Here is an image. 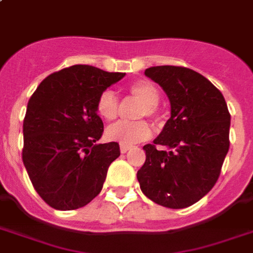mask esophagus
Segmentation results:
<instances>
[{
  "label": "esophagus",
  "instance_id": "1",
  "mask_svg": "<svg viewBox=\"0 0 253 253\" xmlns=\"http://www.w3.org/2000/svg\"><path fill=\"white\" fill-rule=\"evenodd\" d=\"M128 150H130V147H128V146H123V144L121 146V152H122V154H126Z\"/></svg>",
  "mask_w": 253,
  "mask_h": 253
}]
</instances>
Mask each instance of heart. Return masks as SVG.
Returning <instances> with one entry per match:
<instances>
[{
	"instance_id": "b5f03b06",
	"label": "heart",
	"mask_w": 253,
	"mask_h": 253,
	"mask_svg": "<svg viewBox=\"0 0 253 253\" xmlns=\"http://www.w3.org/2000/svg\"><path fill=\"white\" fill-rule=\"evenodd\" d=\"M128 91L136 101L142 103L138 117L155 118L158 114V103L161 99V91L150 81H138L130 84ZM98 115L105 121H114L118 117L119 103L117 96L111 90H105L98 96L95 103ZM151 135V128L146 122H117L107 127L106 138L111 142H117L123 146L139 143L148 139Z\"/></svg>"
}]
</instances>
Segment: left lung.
Returning a JSON list of instances; mask_svg holds the SVG:
<instances>
[{
  "mask_svg": "<svg viewBox=\"0 0 253 253\" xmlns=\"http://www.w3.org/2000/svg\"><path fill=\"white\" fill-rule=\"evenodd\" d=\"M144 74L165 90L171 117L154 143L143 147L146 162L136 173L140 190L163 207H190L220 175L229 148L228 107L223 94L191 69L154 66Z\"/></svg>",
  "mask_w": 253,
  "mask_h": 253,
  "instance_id": "8db88e82",
  "label": "left lung"
}]
</instances>
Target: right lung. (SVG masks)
Wrapping results in <instances>:
<instances>
[{"instance_id":"obj_1","label":"right lung","mask_w":253,"mask_h":253,"mask_svg":"<svg viewBox=\"0 0 253 253\" xmlns=\"http://www.w3.org/2000/svg\"><path fill=\"white\" fill-rule=\"evenodd\" d=\"M126 73L74 65L42 81L28 102L22 161L38 195L50 207L77 210L101 192L117 142L96 143L103 122L95 103Z\"/></svg>"}]
</instances>
